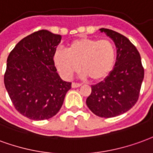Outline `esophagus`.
<instances>
[{
	"instance_id": "esophagus-1",
	"label": "esophagus",
	"mask_w": 153,
	"mask_h": 153,
	"mask_svg": "<svg viewBox=\"0 0 153 153\" xmlns=\"http://www.w3.org/2000/svg\"><path fill=\"white\" fill-rule=\"evenodd\" d=\"M81 85V84H80V83H76V82H72V88L80 87Z\"/></svg>"
}]
</instances>
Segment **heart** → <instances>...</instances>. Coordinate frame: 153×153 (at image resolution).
<instances>
[{"label": "heart", "mask_w": 153, "mask_h": 153, "mask_svg": "<svg viewBox=\"0 0 153 153\" xmlns=\"http://www.w3.org/2000/svg\"><path fill=\"white\" fill-rule=\"evenodd\" d=\"M117 60V49L108 39L80 37L71 41L65 51H56L53 63L63 77L69 79L80 66L83 76L102 81L112 72Z\"/></svg>", "instance_id": "b5f03b06"}]
</instances>
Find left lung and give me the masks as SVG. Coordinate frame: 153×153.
Wrapping results in <instances>:
<instances>
[{
	"label": "left lung",
	"mask_w": 153,
	"mask_h": 153,
	"mask_svg": "<svg viewBox=\"0 0 153 153\" xmlns=\"http://www.w3.org/2000/svg\"><path fill=\"white\" fill-rule=\"evenodd\" d=\"M100 30L114 41L117 60L108 76L91 85L86 104L94 114L110 118L126 112L138 101L144 69L139 51L129 39L108 28Z\"/></svg>",
	"instance_id": "obj_1"
}]
</instances>
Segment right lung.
<instances>
[{"label": "right lung", "instance_id": "right-lung-1", "mask_svg": "<svg viewBox=\"0 0 153 153\" xmlns=\"http://www.w3.org/2000/svg\"><path fill=\"white\" fill-rule=\"evenodd\" d=\"M61 39L60 35L40 30L22 39L8 56L5 89L15 109L31 120L55 116L72 87L71 82L60 78L53 63Z\"/></svg>", "mask_w": 153, "mask_h": 153}]
</instances>
